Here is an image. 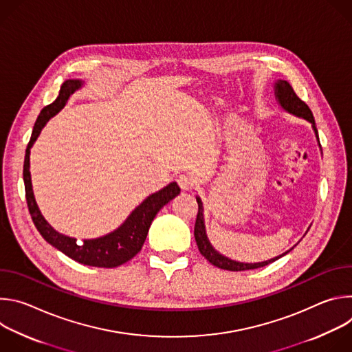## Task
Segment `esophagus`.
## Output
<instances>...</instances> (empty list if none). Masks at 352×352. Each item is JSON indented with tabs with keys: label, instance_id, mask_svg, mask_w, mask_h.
<instances>
[{
	"label": "esophagus",
	"instance_id": "34e87169",
	"mask_svg": "<svg viewBox=\"0 0 352 352\" xmlns=\"http://www.w3.org/2000/svg\"><path fill=\"white\" fill-rule=\"evenodd\" d=\"M177 182L179 185V188L182 190H189L192 186H193V181L190 179V177L185 175V174H181L177 177Z\"/></svg>",
	"mask_w": 352,
	"mask_h": 352
}]
</instances>
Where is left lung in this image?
<instances>
[{
	"instance_id": "left-lung-1",
	"label": "left lung",
	"mask_w": 352,
	"mask_h": 352,
	"mask_svg": "<svg viewBox=\"0 0 352 352\" xmlns=\"http://www.w3.org/2000/svg\"><path fill=\"white\" fill-rule=\"evenodd\" d=\"M274 90H276V98L278 100V103L281 104V107L296 116V117H300L304 118L307 121H309L312 124V128L316 133V138L319 140V135H318V129H316V125H315V118H314V114L311 111V109L308 107V104L305 102H302L300 100L296 93L294 91L292 86L287 82V80H277L276 85H274ZM320 144V143H319ZM196 202H197V216H196V223H195V239H196V245L199 248V252L202 254V256H205L213 266L216 267H220V269H224V270H230V272H243V270H252V269H259V267H263V266H267L270 263H273L274 261L280 259L281 256L287 255L289 250H287L285 254L280 255V256H276L270 261H266V262H261V263H241V262H235V261H231L223 255H220L217 250L210 245L209 239H208V235H206V230H205V221H204V206H202V200H200V197L196 196Z\"/></svg>"
}]
</instances>
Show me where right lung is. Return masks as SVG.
<instances>
[{"instance_id": "1", "label": "right lung", "mask_w": 352, "mask_h": 352, "mask_svg": "<svg viewBox=\"0 0 352 352\" xmlns=\"http://www.w3.org/2000/svg\"><path fill=\"white\" fill-rule=\"evenodd\" d=\"M82 85L83 82L79 79L65 80L60 89L58 97L52 104L45 106L36 120L30 140L26 147L25 163H23V182H25V192H26V202H28L29 213L32 216V220L37 231L50 245H53L54 248L61 250L64 255H67L68 258L82 265L94 266V267H107V269L117 267L131 261L139 252L144 243V239L147 236L150 224H152L153 219L164 205H167L171 199H174L181 192V189L177 185V182L168 184L166 188L146 197L143 202L129 214V217L124 221L121 227H118L116 231L104 236H100L96 239H85L83 242H79L75 238L57 232L44 220V217L41 216L36 205L33 189H32V179H30V171H29L30 147L36 142L45 122L52 117H54L67 104L69 96L75 90H78Z\"/></svg>"}]
</instances>
